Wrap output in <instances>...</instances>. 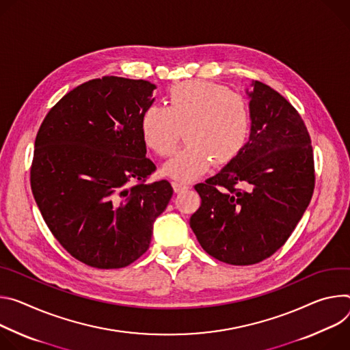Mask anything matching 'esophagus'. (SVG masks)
Instances as JSON below:
<instances>
[{
    "instance_id": "obj_1",
    "label": "esophagus",
    "mask_w": 350,
    "mask_h": 350,
    "mask_svg": "<svg viewBox=\"0 0 350 350\" xmlns=\"http://www.w3.org/2000/svg\"><path fill=\"white\" fill-rule=\"evenodd\" d=\"M172 187L175 190V193H180V191H185L187 189H190V186L185 182H180V180H174L172 182Z\"/></svg>"
}]
</instances>
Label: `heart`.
Returning <instances> with one entry per match:
<instances>
[{
	"label": "heart",
	"instance_id": "1",
	"mask_svg": "<svg viewBox=\"0 0 350 350\" xmlns=\"http://www.w3.org/2000/svg\"><path fill=\"white\" fill-rule=\"evenodd\" d=\"M142 136L161 157L175 152L182 131L187 144L164 165L168 176L191 180L213 163L225 165L245 147L250 133V112L242 96L206 81L174 85L167 107L150 105L142 116Z\"/></svg>",
	"mask_w": 350,
	"mask_h": 350
}]
</instances>
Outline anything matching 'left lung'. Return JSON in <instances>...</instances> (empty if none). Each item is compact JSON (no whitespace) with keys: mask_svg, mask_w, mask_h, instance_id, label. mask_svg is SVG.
I'll return each instance as SVG.
<instances>
[{"mask_svg":"<svg viewBox=\"0 0 350 350\" xmlns=\"http://www.w3.org/2000/svg\"><path fill=\"white\" fill-rule=\"evenodd\" d=\"M250 136L215 176L195 186L200 208L190 228L200 246L232 265H250L285 245L314 191V157L295 107L254 81Z\"/></svg>","mask_w":350,"mask_h":350,"instance_id":"1","label":"left lung"}]
</instances>
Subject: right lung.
Masks as SVG:
<instances>
[{
    "label": "right lung",
    "instance_id": "add662e5",
    "mask_svg": "<svg viewBox=\"0 0 350 350\" xmlns=\"http://www.w3.org/2000/svg\"><path fill=\"white\" fill-rule=\"evenodd\" d=\"M155 85L104 76L66 93L34 142L30 186L49 229L76 260L122 268L150 246L168 206V180L148 183L142 116Z\"/></svg>",
    "mask_w": 350,
    "mask_h": 350
}]
</instances>
